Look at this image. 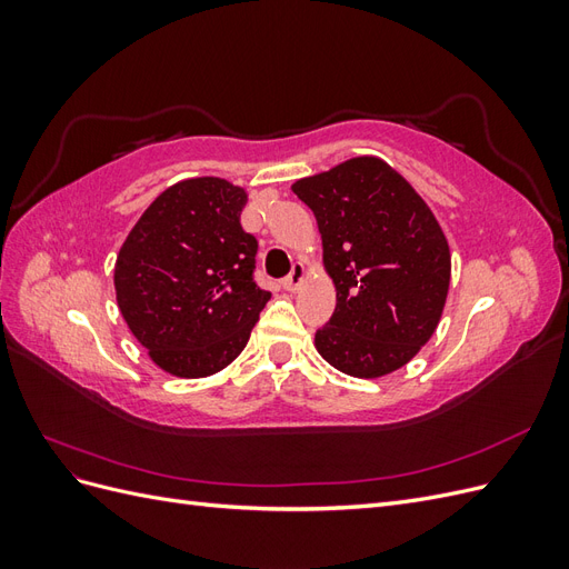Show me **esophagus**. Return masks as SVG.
<instances>
[{
	"label": "esophagus",
	"mask_w": 569,
	"mask_h": 569,
	"mask_svg": "<svg viewBox=\"0 0 569 569\" xmlns=\"http://www.w3.org/2000/svg\"><path fill=\"white\" fill-rule=\"evenodd\" d=\"M303 280H306V268H303V263H295V268H291V272L282 280V287H284L287 291H297V289L303 284Z\"/></svg>",
	"instance_id": "obj_1"
}]
</instances>
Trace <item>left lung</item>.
I'll list each match as a JSON object with an SVG mask.
<instances>
[{"instance_id": "obj_1", "label": "left lung", "mask_w": 569, "mask_h": 569, "mask_svg": "<svg viewBox=\"0 0 569 569\" xmlns=\"http://www.w3.org/2000/svg\"><path fill=\"white\" fill-rule=\"evenodd\" d=\"M295 194L313 211L335 313L316 332L332 368L360 380L403 368L443 313L451 251L410 182L377 157H356L301 178Z\"/></svg>"}]
</instances>
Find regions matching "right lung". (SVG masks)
Listing matches in <instances>:
<instances>
[{"label":"right lung","mask_w":569,"mask_h":569,"mask_svg":"<svg viewBox=\"0 0 569 569\" xmlns=\"http://www.w3.org/2000/svg\"><path fill=\"white\" fill-rule=\"evenodd\" d=\"M244 187L189 178L151 201L113 268L116 301L161 370L209 377L242 353L270 291L253 282L256 237L242 230Z\"/></svg>","instance_id":"add662e5"}]
</instances>
